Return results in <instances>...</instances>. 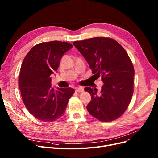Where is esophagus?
<instances>
[{
  "label": "esophagus",
  "instance_id": "obj_1",
  "mask_svg": "<svg viewBox=\"0 0 158 158\" xmlns=\"http://www.w3.org/2000/svg\"><path fill=\"white\" fill-rule=\"evenodd\" d=\"M76 92H84V89L82 87H78L76 89Z\"/></svg>",
  "mask_w": 158,
  "mask_h": 158
}]
</instances>
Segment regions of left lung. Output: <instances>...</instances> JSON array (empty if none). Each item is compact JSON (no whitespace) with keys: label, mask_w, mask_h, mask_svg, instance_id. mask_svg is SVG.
<instances>
[{"label":"left lung","mask_w":158,"mask_h":158,"mask_svg":"<svg viewBox=\"0 0 158 158\" xmlns=\"http://www.w3.org/2000/svg\"><path fill=\"white\" fill-rule=\"evenodd\" d=\"M73 45L87 60L93 76L100 77L104 83L100 94L96 88H85L92 97L87 106L88 112L100 121L116 120L127 109L134 92L135 69L130 57L110 37L76 41Z\"/></svg>","instance_id":"1"}]
</instances>
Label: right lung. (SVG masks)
<instances>
[{
  "label": "right lung",
  "mask_w": 158,
  "mask_h": 158,
  "mask_svg": "<svg viewBox=\"0 0 158 158\" xmlns=\"http://www.w3.org/2000/svg\"><path fill=\"white\" fill-rule=\"evenodd\" d=\"M65 41L43 42L33 46L23 59L19 75V88L27 111L38 120L52 122L63 115L72 88L51 86V74L58 70L65 52L73 47Z\"/></svg>",
  "instance_id": "obj_1"
}]
</instances>
